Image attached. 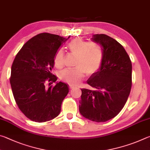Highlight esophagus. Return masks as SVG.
Listing matches in <instances>:
<instances>
[{"label": "esophagus", "mask_w": 150, "mask_h": 150, "mask_svg": "<svg viewBox=\"0 0 150 150\" xmlns=\"http://www.w3.org/2000/svg\"><path fill=\"white\" fill-rule=\"evenodd\" d=\"M75 87V86L74 85H69V88H71V89H72V88H73Z\"/></svg>", "instance_id": "34e87169"}]
</instances>
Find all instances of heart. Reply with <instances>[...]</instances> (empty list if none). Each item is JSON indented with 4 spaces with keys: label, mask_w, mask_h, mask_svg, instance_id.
I'll use <instances>...</instances> for the list:
<instances>
[{
    "label": "heart",
    "mask_w": 150,
    "mask_h": 150,
    "mask_svg": "<svg viewBox=\"0 0 150 150\" xmlns=\"http://www.w3.org/2000/svg\"><path fill=\"white\" fill-rule=\"evenodd\" d=\"M68 47L72 54L77 55L74 69H66L59 73L60 79L72 85H78L85 72L91 75L99 69L103 59V52L101 47L95 42H88L81 38L72 40ZM65 54L62 49L57 51L54 56V65L62 68L64 65Z\"/></svg>",
    "instance_id": "b5f03b06"
}]
</instances>
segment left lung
Listing matches in <instances>:
<instances>
[{"label":"left lung","mask_w":150,"mask_h":150,"mask_svg":"<svg viewBox=\"0 0 150 150\" xmlns=\"http://www.w3.org/2000/svg\"><path fill=\"white\" fill-rule=\"evenodd\" d=\"M92 40L103 52L102 64L87 80L93 89L81 88L79 112L85 118L103 122L115 118L125 105L132 87V62L120 43L105 34Z\"/></svg>","instance_id":"obj_1"}]
</instances>
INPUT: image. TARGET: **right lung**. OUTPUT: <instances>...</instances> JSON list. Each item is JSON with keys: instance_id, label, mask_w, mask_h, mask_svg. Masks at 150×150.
Masks as SVG:
<instances>
[{"instance_id": "1", "label": "right lung", "mask_w": 150, "mask_h": 150, "mask_svg": "<svg viewBox=\"0 0 150 150\" xmlns=\"http://www.w3.org/2000/svg\"><path fill=\"white\" fill-rule=\"evenodd\" d=\"M67 39L41 33L29 40L15 57L10 82L18 106L30 120L44 122L59 115L68 85L59 82L47 88L45 84L57 79L52 73L54 56Z\"/></svg>"}]
</instances>
